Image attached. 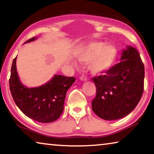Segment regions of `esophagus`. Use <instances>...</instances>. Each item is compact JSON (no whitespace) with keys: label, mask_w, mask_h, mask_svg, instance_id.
Segmentation results:
<instances>
[{"label":"esophagus","mask_w":154,"mask_h":154,"mask_svg":"<svg viewBox=\"0 0 154 154\" xmlns=\"http://www.w3.org/2000/svg\"><path fill=\"white\" fill-rule=\"evenodd\" d=\"M80 79L82 81H83V82H85V81L88 80V78L85 75H82V77H80Z\"/></svg>","instance_id":"esophagus-1"}]
</instances>
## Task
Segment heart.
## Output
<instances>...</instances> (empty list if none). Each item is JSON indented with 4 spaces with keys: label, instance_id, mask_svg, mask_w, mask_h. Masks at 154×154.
I'll use <instances>...</instances> for the list:
<instances>
[{
    "label": "heart",
    "instance_id": "obj_1",
    "mask_svg": "<svg viewBox=\"0 0 154 154\" xmlns=\"http://www.w3.org/2000/svg\"><path fill=\"white\" fill-rule=\"evenodd\" d=\"M116 56V49L112 45L103 42H92L83 48L78 55L82 62H90V69L93 73H101L112 66Z\"/></svg>",
    "mask_w": 154,
    "mask_h": 154
}]
</instances>
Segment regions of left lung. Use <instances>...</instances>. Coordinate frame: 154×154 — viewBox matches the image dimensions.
<instances>
[{
  "mask_svg": "<svg viewBox=\"0 0 154 154\" xmlns=\"http://www.w3.org/2000/svg\"><path fill=\"white\" fill-rule=\"evenodd\" d=\"M121 62L94 77L96 96L92 101L93 111L105 120H116L134 110L144 90L145 68L136 49L128 46Z\"/></svg>",
  "mask_w": 154,
  "mask_h": 154,
  "instance_id": "left-lung-1",
  "label": "left lung"
}]
</instances>
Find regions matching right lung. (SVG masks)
<instances>
[{
    "mask_svg": "<svg viewBox=\"0 0 154 154\" xmlns=\"http://www.w3.org/2000/svg\"><path fill=\"white\" fill-rule=\"evenodd\" d=\"M36 38H31L26 43ZM16 58L13 60L9 79L10 91L16 105L23 113L35 121L49 123L56 120L63 111L66 94L75 78L56 75L43 85L28 88L18 77Z\"/></svg>",
    "mask_w": 154,
    "mask_h": 154,
    "instance_id": "right-lung-1",
    "label": "right lung"
}]
</instances>
